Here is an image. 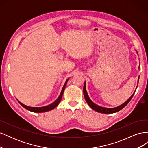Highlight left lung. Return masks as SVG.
<instances>
[{
    "mask_svg": "<svg viewBox=\"0 0 148 148\" xmlns=\"http://www.w3.org/2000/svg\"><path fill=\"white\" fill-rule=\"evenodd\" d=\"M136 53L138 54V52L136 51ZM139 69H140V66H139ZM139 78H140V77H138V83L139 82ZM138 86V85H137ZM136 88L135 92H133V95L130 96V97L129 98V99L127 101H125L123 104H121L120 106H118V107H114V108H107V107H102L100 106H98L97 104H96L95 102H93L90 98H89L88 95V92L86 91V82H84V86H83V94H84V96L85 98V100H86L87 104L89 105V106L92 108L94 110H95L97 112H99V113H102V114H113V113H115V112H117L120 111V110H122L123 107H125L128 104V102L131 101L132 98L133 97V96L135 95V92L136 90Z\"/></svg>",
    "mask_w": 148,
    "mask_h": 148,
    "instance_id": "left-lung-1",
    "label": "left lung"
}]
</instances>
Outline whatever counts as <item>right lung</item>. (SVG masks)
<instances>
[{"mask_svg": "<svg viewBox=\"0 0 148 148\" xmlns=\"http://www.w3.org/2000/svg\"><path fill=\"white\" fill-rule=\"evenodd\" d=\"M69 79V78L67 79L66 80V82L64 85L63 88H62V91H61V92L60 94V95L59 96V97L57 98V99L53 102V103H52V104H49L48 106H43V107H30V106H26L25 104H23V103L20 102L19 101L18 102L20 103V104L23 106L24 108H25L26 109H27L28 110H29L31 112H36V113H41V112H47V111H49V110H51L52 109H53L54 108H56V107L58 106V104H59L61 99H62V96H63V94H64V89L65 88V86H66V84L67 83V82H68V80Z\"/></svg>", "mask_w": 148, "mask_h": 148, "instance_id": "right-lung-1", "label": "right lung"}]
</instances>
